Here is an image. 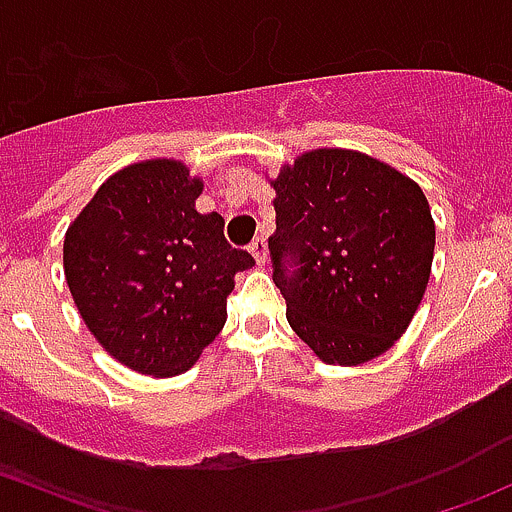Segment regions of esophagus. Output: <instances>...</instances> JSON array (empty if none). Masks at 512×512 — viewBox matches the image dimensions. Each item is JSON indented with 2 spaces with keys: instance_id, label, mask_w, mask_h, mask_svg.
Returning <instances> with one entry per match:
<instances>
[{
  "instance_id": "1",
  "label": "esophagus",
  "mask_w": 512,
  "mask_h": 512,
  "mask_svg": "<svg viewBox=\"0 0 512 512\" xmlns=\"http://www.w3.org/2000/svg\"><path fill=\"white\" fill-rule=\"evenodd\" d=\"M250 252H252V257H255L257 260V265H265V260H267V240L265 237H255V240L250 242Z\"/></svg>"
}]
</instances>
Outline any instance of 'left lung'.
<instances>
[{
    "label": "left lung",
    "mask_w": 512,
    "mask_h": 512,
    "mask_svg": "<svg viewBox=\"0 0 512 512\" xmlns=\"http://www.w3.org/2000/svg\"><path fill=\"white\" fill-rule=\"evenodd\" d=\"M272 280L287 322L327 364L394 347L431 277L436 225L409 175L347 148H317L275 180Z\"/></svg>",
    "instance_id": "8db88e82"
}]
</instances>
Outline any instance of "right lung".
<instances>
[{
	"label": "right lung",
	"instance_id": "add662e5",
	"mask_svg": "<svg viewBox=\"0 0 512 512\" xmlns=\"http://www.w3.org/2000/svg\"><path fill=\"white\" fill-rule=\"evenodd\" d=\"M203 180L180 160L113 173L64 237V275L103 349L138 374L188 371L227 319L235 275L255 265L198 213Z\"/></svg>",
	"mask_w": 512,
	"mask_h": 512
}]
</instances>
